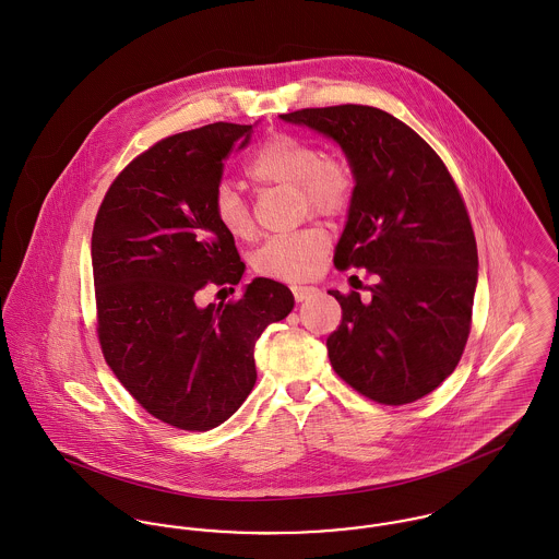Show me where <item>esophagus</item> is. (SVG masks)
Wrapping results in <instances>:
<instances>
[{"label":"esophagus","instance_id":"1","mask_svg":"<svg viewBox=\"0 0 559 559\" xmlns=\"http://www.w3.org/2000/svg\"><path fill=\"white\" fill-rule=\"evenodd\" d=\"M290 290H293V295H295L297 301H306L308 297H312V295L317 293L314 286H301V284H295Z\"/></svg>","mask_w":559,"mask_h":559}]
</instances>
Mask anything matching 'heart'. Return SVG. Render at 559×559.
<instances>
[{"instance_id": "heart-1", "label": "heart", "mask_w": 559, "mask_h": 559, "mask_svg": "<svg viewBox=\"0 0 559 559\" xmlns=\"http://www.w3.org/2000/svg\"><path fill=\"white\" fill-rule=\"evenodd\" d=\"M245 176L258 187H297L301 209L324 217L342 215L355 189V174L346 160L322 157L317 144L290 133L269 135L247 163ZM213 213L228 237H253L251 213L235 189L224 185L215 191ZM326 251L329 235L320 226H306L264 240L253 251L251 266L264 277L299 282L319 271Z\"/></svg>"}]
</instances>
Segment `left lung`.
<instances>
[{
    "label": "left lung",
    "mask_w": 559,
    "mask_h": 559,
    "mask_svg": "<svg viewBox=\"0 0 559 559\" xmlns=\"http://www.w3.org/2000/svg\"><path fill=\"white\" fill-rule=\"evenodd\" d=\"M335 140L355 174L335 269H366L372 299L331 290L342 308L329 361L355 392L408 404L459 366L472 331L478 247L441 157L392 114L368 105L280 116Z\"/></svg>",
    "instance_id": "1"
}]
</instances>
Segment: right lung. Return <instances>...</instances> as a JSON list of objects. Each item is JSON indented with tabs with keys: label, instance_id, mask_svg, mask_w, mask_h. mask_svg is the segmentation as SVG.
Returning <instances> with one entry per match:
<instances>
[{
	"label": "right lung",
	"instance_id": "1",
	"mask_svg": "<svg viewBox=\"0 0 559 559\" xmlns=\"http://www.w3.org/2000/svg\"><path fill=\"white\" fill-rule=\"evenodd\" d=\"M249 135L251 124L215 122L160 140L116 176L94 219L103 357L153 417L180 430H211L239 408L255 383L258 337L295 306L266 277L239 299L198 306L204 288L237 286L245 273L213 198L224 159Z\"/></svg>",
	"mask_w": 559,
	"mask_h": 559
}]
</instances>
